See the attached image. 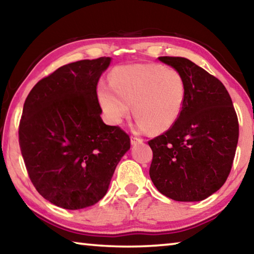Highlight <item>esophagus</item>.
Wrapping results in <instances>:
<instances>
[{"instance_id":"esophagus-1","label":"esophagus","mask_w":254,"mask_h":254,"mask_svg":"<svg viewBox=\"0 0 254 254\" xmlns=\"http://www.w3.org/2000/svg\"><path fill=\"white\" fill-rule=\"evenodd\" d=\"M143 140L141 138H136V136H131V143L132 144H138V143H142Z\"/></svg>"}]
</instances>
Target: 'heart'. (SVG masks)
Wrapping results in <instances>:
<instances>
[{"instance_id": "obj_1", "label": "heart", "mask_w": 254, "mask_h": 254, "mask_svg": "<svg viewBox=\"0 0 254 254\" xmlns=\"http://www.w3.org/2000/svg\"><path fill=\"white\" fill-rule=\"evenodd\" d=\"M188 87L179 70L155 63L121 65L112 71L110 84H100L97 96L107 120L120 124L132 111L140 131L160 133L180 119Z\"/></svg>"}]
</instances>
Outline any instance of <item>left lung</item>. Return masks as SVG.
Wrapping results in <instances>:
<instances>
[{"label":"left lung","instance_id":"8db88e82","mask_svg":"<svg viewBox=\"0 0 254 254\" xmlns=\"http://www.w3.org/2000/svg\"><path fill=\"white\" fill-rule=\"evenodd\" d=\"M183 74L187 100L180 119L148 143L150 179L175 201H201L218 191L231 173L239 120L228 91L216 76L184 58L160 56Z\"/></svg>","mask_w":254,"mask_h":254}]
</instances>
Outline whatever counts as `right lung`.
I'll return each mask as SVG.
<instances>
[{
  "label": "right lung",
  "mask_w": 254,
  "mask_h": 254,
  "mask_svg": "<svg viewBox=\"0 0 254 254\" xmlns=\"http://www.w3.org/2000/svg\"><path fill=\"white\" fill-rule=\"evenodd\" d=\"M111 58L59 67L35 84L23 105L19 144L36 190L55 206L81 209L106 194L130 136L100 118V75Z\"/></svg>",
  "instance_id": "right-lung-1"
}]
</instances>
